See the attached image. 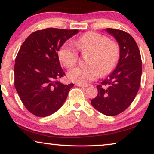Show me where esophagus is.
<instances>
[{"instance_id":"obj_1","label":"esophagus","mask_w":154,"mask_h":154,"mask_svg":"<svg viewBox=\"0 0 154 154\" xmlns=\"http://www.w3.org/2000/svg\"><path fill=\"white\" fill-rule=\"evenodd\" d=\"M75 85L78 86V87H81V88H85V87H88V85H81V84H75Z\"/></svg>"}]
</instances>
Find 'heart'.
Segmentation results:
<instances>
[{
	"instance_id": "heart-1",
	"label": "heart",
	"mask_w": 154,
	"mask_h": 154,
	"mask_svg": "<svg viewBox=\"0 0 154 154\" xmlns=\"http://www.w3.org/2000/svg\"><path fill=\"white\" fill-rule=\"evenodd\" d=\"M75 46L81 53H90L87 66H79L68 72L71 81L87 85L97 79L100 74H109L114 68L119 57V48L116 43L100 33L88 32L80 38ZM59 60L67 68L76 64L79 54L71 45H64L58 51Z\"/></svg>"
}]
</instances>
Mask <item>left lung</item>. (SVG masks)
Instances as JSON below:
<instances>
[{
  "mask_svg": "<svg viewBox=\"0 0 154 154\" xmlns=\"http://www.w3.org/2000/svg\"><path fill=\"white\" fill-rule=\"evenodd\" d=\"M106 31L119 43L120 57L114 70L97 86L98 94L91 104L103 114L113 116L125 111L135 98L142 76V60L131 35L118 29Z\"/></svg>",
  "mask_w": 154,
  "mask_h": 154,
  "instance_id": "obj_1",
  "label": "left lung"
}]
</instances>
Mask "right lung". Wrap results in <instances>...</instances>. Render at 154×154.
<instances>
[{
	"mask_svg": "<svg viewBox=\"0 0 154 154\" xmlns=\"http://www.w3.org/2000/svg\"><path fill=\"white\" fill-rule=\"evenodd\" d=\"M79 32L48 28L31 33L21 46L15 59L14 86L23 104L33 115H51L66 100L73 84L57 81L65 75L57 51Z\"/></svg>",
	"mask_w": 154,
	"mask_h": 154,
	"instance_id": "obj_1",
	"label": "right lung"
}]
</instances>
